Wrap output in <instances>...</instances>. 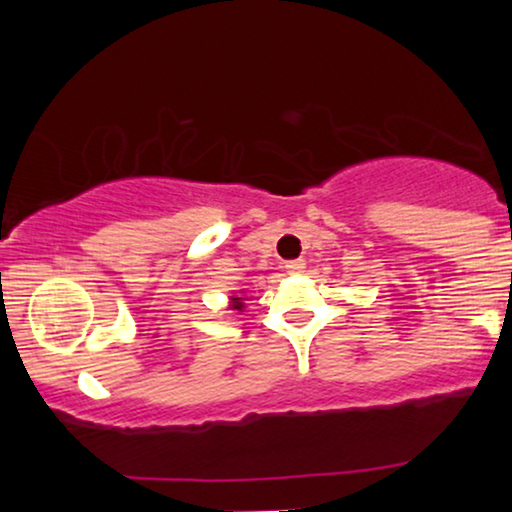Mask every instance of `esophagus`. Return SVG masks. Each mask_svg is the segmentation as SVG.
Masks as SVG:
<instances>
[{"label": "esophagus", "mask_w": 512, "mask_h": 512, "mask_svg": "<svg viewBox=\"0 0 512 512\" xmlns=\"http://www.w3.org/2000/svg\"><path fill=\"white\" fill-rule=\"evenodd\" d=\"M286 270H289L291 275H298V272L305 270V261H289L286 263Z\"/></svg>", "instance_id": "obj_1"}]
</instances>
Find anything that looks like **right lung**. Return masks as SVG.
<instances>
[{
  "instance_id": "1",
  "label": "right lung",
  "mask_w": 512,
  "mask_h": 512,
  "mask_svg": "<svg viewBox=\"0 0 512 512\" xmlns=\"http://www.w3.org/2000/svg\"><path fill=\"white\" fill-rule=\"evenodd\" d=\"M230 300H233V305H230V310H237V312L244 310V300H247V298H237V296H233Z\"/></svg>"
}]
</instances>
